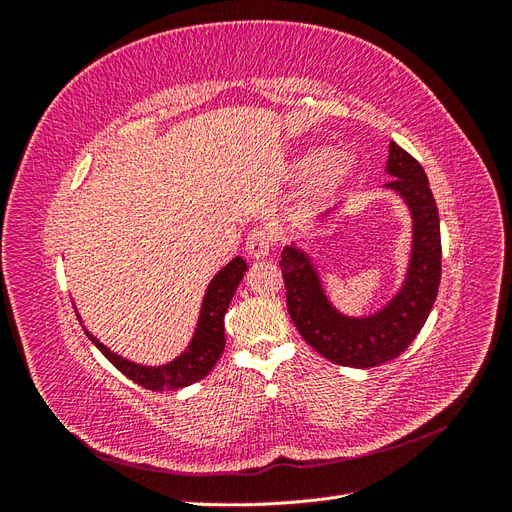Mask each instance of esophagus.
I'll use <instances>...</instances> for the list:
<instances>
[{
    "instance_id": "esophagus-1",
    "label": "esophagus",
    "mask_w": 512,
    "mask_h": 512,
    "mask_svg": "<svg viewBox=\"0 0 512 512\" xmlns=\"http://www.w3.org/2000/svg\"><path fill=\"white\" fill-rule=\"evenodd\" d=\"M273 243H275L273 230L258 226L250 232V235H247V252H250L254 258H265L271 254Z\"/></svg>"
}]
</instances>
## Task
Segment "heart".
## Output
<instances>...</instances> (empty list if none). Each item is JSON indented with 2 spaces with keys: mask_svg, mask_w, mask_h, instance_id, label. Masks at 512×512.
Here are the masks:
<instances>
[{
  "mask_svg": "<svg viewBox=\"0 0 512 512\" xmlns=\"http://www.w3.org/2000/svg\"><path fill=\"white\" fill-rule=\"evenodd\" d=\"M354 164V156L344 149H307L294 162V170L309 175V188L314 194H327L352 173Z\"/></svg>",
  "mask_w": 512,
  "mask_h": 512,
  "instance_id": "obj_1",
  "label": "heart"
}]
</instances>
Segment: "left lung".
<instances>
[{
  "mask_svg": "<svg viewBox=\"0 0 512 512\" xmlns=\"http://www.w3.org/2000/svg\"><path fill=\"white\" fill-rule=\"evenodd\" d=\"M386 175L393 179L384 190L395 192L410 211L412 241L404 282L374 314L348 316L331 303L318 267L303 247L290 243L282 250L288 314L305 342L324 359L344 367H376L393 361L423 329L438 297L442 273L440 218L423 166L399 145H389ZM344 205L314 222L331 224Z\"/></svg>",
  "mask_w": 512,
  "mask_h": 512,
  "instance_id": "1",
  "label": "left lung"
}]
</instances>
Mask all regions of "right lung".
<instances>
[{"label":"right lung","instance_id":"add662e5","mask_svg":"<svg viewBox=\"0 0 512 512\" xmlns=\"http://www.w3.org/2000/svg\"><path fill=\"white\" fill-rule=\"evenodd\" d=\"M245 271L247 262L241 256H235L228 265H224L211 277L203 303H200V314L190 344L185 346V350L179 356H175L173 361H168L164 365H141L126 359V356L106 348L96 335H91L83 324L79 312H76V318L83 324V329L91 342H94V346L121 371L123 376H128L132 382L145 386L149 391H177L183 389V386H190L198 380H203L222 356L226 346L224 314L232 297H235V290L241 284Z\"/></svg>","mask_w":512,"mask_h":512}]
</instances>
